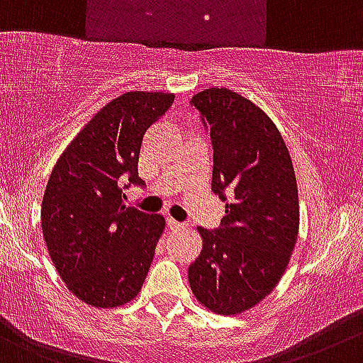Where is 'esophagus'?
<instances>
[{
  "label": "esophagus",
  "mask_w": 363,
  "mask_h": 363,
  "mask_svg": "<svg viewBox=\"0 0 363 363\" xmlns=\"http://www.w3.org/2000/svg\"><path fill=\"white\" fill-rule=\"evenodd\" d=\"M167 226H169V230H172V231L187 230V224H184V223H178V220H174V219H167Z\"/></svg>",
  "instance_id": "1"
}]
</instances>
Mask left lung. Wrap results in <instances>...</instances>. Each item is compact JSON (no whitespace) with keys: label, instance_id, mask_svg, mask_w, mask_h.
Instances as JSON below:
<instances>
[{"label":"left lung","instance_id":"left-lung-1","mask_svg":"<svg viewBox=\"0 0 363 363\" xmlns=\"http://www.w3.org/2000/svg\"><path fill=\"white\" fill-rule=\"evenodd\" d=\"M210 128L212 191L224 198L220 228L199 226L203 247L189 265L199 305L239 315L264 301L289 267L299 231V198L287 144L271 117L224 87L192 98Z\"/></svg>","mask_w":363,"mask_h":363}]
</instances>
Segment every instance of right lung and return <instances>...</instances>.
Returning a JSON list of instances; mask_svg holds the SVG:
<instances>
[{
    "mask_svg": "<svg viewBox=\"0 0 363 363\" xmlns=\"http://www.w3.org/2000/svg\"><path fill=\"white\" fill-rule=\"evenodd\" d=\"M172 92L132 91L106 103L69 143L48 179L40 224L48 253L69 292L96 308H117L143 289L165 228L160 213L123 203L147 128Z\"/></svg>",
    "mask_w": 363,
    "mask_h": 363,
    "instance_id": "1",
    "label": "right lung"
}]
</instances>
